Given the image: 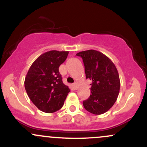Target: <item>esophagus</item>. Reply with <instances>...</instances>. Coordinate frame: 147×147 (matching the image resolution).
Returning <instances> with one entry per match:
<instances>
[{"label":"esophagus","mask_w":147,"mask_h":147,"mask_svg":"<svg viewBox=\"0 0 147 147\" xmlns=\"http://www.w3.org/2000/svg\"><path fill=\"white\" fill-rule=\"evenodd\" d=\"M77 84H78V82H75V83L73 84V86H74V87H75V89L77 88Z\"/></svg>","instance_id":"esophagus-1"}]
</instances>
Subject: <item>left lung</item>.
I'll return each instance as SVG.
<instances>
[{
	"label": "left lung",
	"mask_w": 147,
	"mask_h": 147,
	"mask_svg": "<svg viewBox=\"0 0 147 147\" xmlns=\"http://www.w3.org/2000/svg\"><path fill=\"white\" fill-rule=\"evenodd\" d=\"M83 59L86 79L92 80L90 95L83 102L84 107L95 115L106 113L117 100L120 88L119 74L108 57L95 50L77 54Z\"/></svg>",
	"instance_id": "1"
}]
</instances>
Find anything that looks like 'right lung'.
<instances>
[{
  "instance_id": "right-lung-1",
  "label": "right lung",
  "mask_w": 147,
  "mask_h": 147,
  "mask_svg": "<svg viewBox=\"0 0 147 147\" xmlns=\"http://www.w3.org/2000/svg\"><path fill=\"white\" fill-rule=\"evenodd\" d=\"M68 51L51 50L40 55L32 64L25 79L28 97L39 110L48 113L61 109L70 90L59 71Z\"/></svg>"
}]
</instances>
